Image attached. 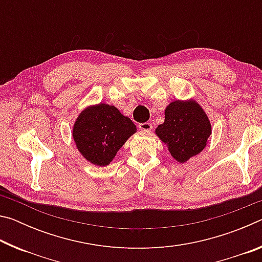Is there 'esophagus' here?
Masks as SVG:
<instances>
[{
    "instance_id": "obj_1",
    "label": "esophagus",
    "mask_w": 262,
    "mask_h": 262,
    "mask_svg": "<svg viewBox=\"0 0 262 262\" xmlns=\"http://www.w3.org/2000/svg\"><path fill=\"white\" fill-rule=\"evenodd\" d=\"M139 128L141 130H145V132H149L152 129V125L150 122H143V123H140Z\"/></svg>"
}]
</instances>
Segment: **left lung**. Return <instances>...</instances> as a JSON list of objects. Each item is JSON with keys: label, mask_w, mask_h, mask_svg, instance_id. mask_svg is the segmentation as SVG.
<instances>
[{"label": "left lung", "mask_w": 262, "mask_h": 262, "mask_svg": "<svg viewBox=\"0 0 262 262\" xmlns=\"http://www.w3.org/2000/svg\"><path fill=\"white\" fill-rule=\"evenodd\" d=\"M156 134L167 144L172 157L185 163L205 149L211 126L207 114L195 101L176 100L165 110V121Z\"/></svg>", "instance_id": "obj_1"}]
</instances>
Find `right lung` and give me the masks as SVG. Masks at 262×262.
I'll return each instance as SVG.
<instances>
[{
  "label": "right lung",
  "instance_id": "obj_1",
  "mask_svg": "<svg viewBox=\"0 0 262 262\" xmlns=\"http://www.w3.org/2000/svg\"><path fill=\"white\" fill-rule=\"evenodd\" d=\"M136 126L129 118L107 104L84 110L74 125L73 137L82 156L92 164L106 166L112 162Z\"/></svg>",
  "mask_w": 262,
  "mask_h": 262
}]
</instances>
